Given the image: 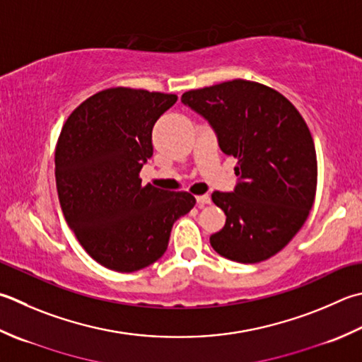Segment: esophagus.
<instances>
[{
  "label": "esophagus",
  "mask_w": 362,
  "mask_h": 362,
  "mask_svg": "<svg viewBox=\"0 0 362 362\" xmlns=\"http://www.w3.org/2000/svg\"><path fill=\"white\" fill-rule=\"evenodd\" d=\"M196 201H197V205H199V207H204V205H207V204H210V202H211V199H210V196H209V194L196 196Z\"/></svg>",
  "instance_id": "obj_1"
}]
</instances>
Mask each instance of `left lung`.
<instances>
[{
  "label": "left lung",
  "instance_id": "obj_1",
  "mask_svg": "<svg viewBox=\"0 0 362 362\" xmlns=\"http://www.w3.org/2000/svg\"><path fill=\"white\" fill-rule=\"evenodd\" d=\"M182 103L207 120L219 148L238 160L232 193L211 194L226 214L211 247L240 264L270 259L303 228L314 204L317 155L306 122L284 95L256 81L188 90Z\"/></svg>",
  "mask_w": 362,
  "mask_h": 362
}]
</instances>
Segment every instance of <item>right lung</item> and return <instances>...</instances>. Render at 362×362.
<instances>
[{"mask_svg":"<svg viewBox=\"0 0 362 362\" xmlns=\"http://www.w3.org/2000/svg\"><path fill=\"white\" fill-rule=\"evenodd\" d=\"M174 94L111 88L84 100L64 124L54 153L69 228L105 268L132 273L165 254L173 224L194 207L187 191L141 185L153 155L152 129Z\"/></svg>","mask_w":362,"mask_h":362,"instance_id":"obj_1","label":"right lung"}]
</instances>
